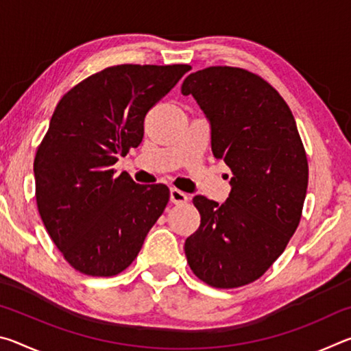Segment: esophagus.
Instances as JSON below:
<instances>
[{"label": "esophagus", "instance_id": "34e87169", "mask_svg": "<svg viewBox=\"0 0 351 351\" xmlns=\"http://www.w3.org/2000/svg\"><path fill=\"white\" fill-rule=\"evenodd\" d=\"M170 201L173 204H184L189 201V197L184 192H181V190L170 189Z\"/></svg>", "mask_w": 351, "mask_h": 351}]
</instances>
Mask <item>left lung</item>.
Here are the masks:
<instances>
[{
    "mask_svg": "<svg viewBox=\"0 0 351 351\" xmlns=\"http://www.w3.org/2000/svg\"><path fill=\"white\" fill-rule=\"evenodd\" d=\"M210 122L212 152L232 171L226 203L193 198L201 223L186 240L187 263L213 288L257 280L280 257L302 217L308 161L293 112L260 75L210 66L186 77Z\"/></svg>",
    "mask_w": 351,
    "mask_h": 351,
    "instance_id": "8db88e82",
    "label": "left lung"
}]
</instances>
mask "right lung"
Instances as JSON below:
<instances>
[{
  "mask_svg": "<svg viewBox=\"0 0 351 351\" xmlns=\"http://www.w3.org/2000/svg\"><path fill=\"white\" fill-rule=\"evenodd\" d=\"M189 64H117L82 80L57 104L34 161L47 234L82 274L111 277L138 257L170 190L142 186L112 165L144 138V119Z\"/></svg>",
  "mask_w": 351,
  "mask_h": 351,
  "instance_id": "1",
  "label": "right lung"
}]
</instances>
